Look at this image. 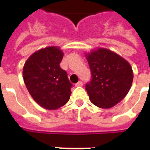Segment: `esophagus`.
Masks as SVG:
<instances>
[{"label":"esophagus","instance_id":"esophagus-1","mask_svg":"<svg viewBox=\"0 0 150 150\" xmlns=\"http://www.w3.org/2000/svg\"><path fill=\"white\" fill-rule=\"evenodd\" d=\"M83 86V82L82 81H79L77 83H75V87H81Z\"/></svg>","mask_w":150,"mask_h":150}]
</instances>
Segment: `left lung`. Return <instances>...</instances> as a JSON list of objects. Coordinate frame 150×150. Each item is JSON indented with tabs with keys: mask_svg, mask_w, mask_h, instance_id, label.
<instances>
[{
	"mask_svg": "<svg viewBox=\"0 0 150 150\" xmlns=\"http://www.w3.org/2000/svg\"><path fill=\"white\" fill-rule=\"evenodd\" d=\"M91 80L85 85L89 99L101 108L118 104L132 86V70L126 60L112 51L99 49L87 56Z\"/></svg>",
	"mask_w": 150,
	"mask_h": 150,
	"instance_id": "obj_1",
	"label": "left lung"
}]
</instances>
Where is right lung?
I'll return each instance as SVG.
<instances>
[{"instance_id":"obj_1","label":"right lung","mask_w":150,"mask_h":150,"mask_svg":"<svg viewBox=\"0 0 150 150\" xmlns=\"http://www.w3.org/2000/svg\"><path fill=\"white\" fill-rule=\"evenodd\" d=\"M62 50L46 47L33 54L23 67V79L28 91L44 108L54 110L68 102L72 83L60 67Z\"/></svg>"}]
</instances>
